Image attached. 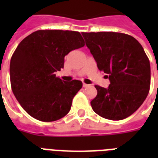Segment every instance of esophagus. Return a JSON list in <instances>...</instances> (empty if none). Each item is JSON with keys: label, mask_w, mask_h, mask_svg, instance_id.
<instances>
[{"label": "esophagus", "mask_w": 158, "mask_h": 158, "mask_svg": "<svg viewBox=\"0 0 158 158\" xmlns=\"http://www.w3.org/2000/svg\"><path fill=\"white\" fill-rule=\"evenodd\" d=\"M89 84H84H84H83V87H84V88H87V87H89Z\"/></svg>", "instance_id": "esophagus-1"}]
</instances>
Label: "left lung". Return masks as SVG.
<instances>
[{"instance_id":"left-lung-1","label":"left lung","mask_w":158,"mask_h":158,"mask_svg":"<svg viewBox=\"0 0 158 158\" xmlns=\"http://www.w3.org/2000/svg\"><path fill=\"white\" fill-rule=\"evenodd\" d=\"M99 70L110 80L107 89L95 85L93 110L111 120L127 118L139 109L150 89V62L135 38L115 32L82 33Z\"/></svg>"}]
</instances>
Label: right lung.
Segmentation results:
<instances>
[{
	"instance_id": "obj_1",
	"label": "right lung",
	"mask_w": 158,
	"mask_h": 158,
	"mask_svg": "<svg viewBox=\"0 0 158 158\" xmlns=\"http://www.w3.org/2000/svg\"><path fill=\"white\" fill-rule=\"evenodd\" d=\"M84 46L79 32L38 30L21 41L10 64L11 89L23 110L37 120H60L70 110L81 81L63 82L55 73L64 56Z\"/></svg>"
}]
</instances>
